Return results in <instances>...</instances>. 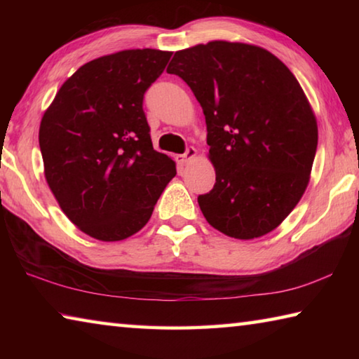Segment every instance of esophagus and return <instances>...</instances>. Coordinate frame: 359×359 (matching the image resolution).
<instances>
[{
  "label": "esophagus",
  "instance_id": "1",
  "mask_svg": "<svg viewBox=\"0 0 359 359\" xmlns=\"http://www.w3.org/2000/svg\"><path fill=\"white\" fill-rule=\"evenodd\" d=\"M194 156H196V149H194V147H188V149L185 150V154H182V155L177 156V160L182 163V165H185V163L193 160Z\"/></svg>",
  "mask_w": 359,
  "mask_h": 359
}]
</instances>
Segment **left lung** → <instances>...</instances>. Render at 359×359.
Here are the masks:
<instances>
[{"instance_id":"obj_1","label":"left lung","mask_w":359,"mask_h":359,"mask_svg":"<svg viewBox=\"0 0 359 359\" xmlns=\"http://www.w3.org/2000/svg\"><path fill=\"white\" fill-rule=\"evenodd\" d=\"M169 74L203 107L215 185L203 215L236 239L276 229L306 191L318 144L312 107L287 66L266 48L212 41L175 52Z\"/></svg>"}]
</instances>
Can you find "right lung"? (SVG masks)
Segmentation results:
<instances>
[{"instance_id": "obj_1", "label": "right lung", "mask_w": 359, "mask_h": 359, "mask_svg": "<svg viewBox=\"0 0 359 359\" xmlns=\"http://www.w3.org/2000/svg\"><path fill=\"white\" fill-rule=\"evenodd\" d=\"M172 52L135 48L81 66L44 112L39 147L46 180L85 234L123 241L145 226L175 163L154 150L144 93Z\"/></svg>"}]
</instances>
